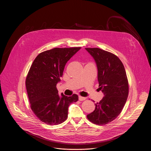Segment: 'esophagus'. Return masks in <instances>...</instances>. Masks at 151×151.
I'll use <instances>...</instances> for the list:
<instances>
[{
	"label": "esophagus",
	"instance_id": "obj_1",
	"mask_svg": "<svg viewBox=\"0 0 151 151\" xmlns=\"http://www.w3.org/2000/svg\"><path fill=\"white\" fill-rule=\"evenodd\" d=\"M86 97H83V96H79V100L81 101H84V100H86Z\"/></svg>",
	"mask_w": 151,
	"mask_h": 151
}]
</instances>
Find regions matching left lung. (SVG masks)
<instances>
[{"mask_svg":"<svg viewBox=\"0 0 151 151\" xmlns=\"http://www.w3.org/2000/svg\"><path fill=\"white\" fill-rule=\"evenodd\" d=\"M85 49L96 64L99 89L104 94L87 117L94 124L106 125L118 116L127 102L129 84L126 71L116 55L98 47Z\"/></svg>","mask_w":151,"mask_h":151,"instance_id":"1","label":"left lung"}]
</instances>
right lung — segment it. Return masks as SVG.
Returning <instances> with one entry per match:
<instances>
[{
    "instance_id": "1",
    "label": "right lung",
    "mask_w": 151,
    "mask_h": 151,
    "mask_svg": "<svg viewBox=\"0 0 151 151\" xmlns=\"http://www.w3.org/2000/svg\"><path fill=\"white\" fill-rule=\"evenodd\" d=\"M81 47H55L40 53L35 58L26 79L30 107L35 115L49 125L63 123L68 117L70 104L78 96L58 94L56 85L67 61Z\"/></svg>"
}]
</instances>
